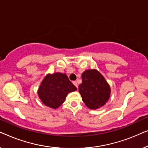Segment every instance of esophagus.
Masks as SVG:
<instances>
[{
	"mask_svg": "<svg viewBox=\"0 0 148 148\" xmlns=\"http://www.w3.org/2000/svg\"><path fill=\"white\" fill-rule=\"evenodd\" d=\"M73 84H74V86H75L77 88H78V84H77V82H73Z\"/></svg>",
	"mask_w": 148,
	"mask_h": 148,
	"instance_id": "34e87169",
	"label": "esophagus"
}]
</instances>
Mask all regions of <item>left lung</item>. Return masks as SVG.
I'll return each instance as SVG.
<instances>
[{"instance_id":"8db88e82","label":"left lung","mask_w":148,"mask_h":148,"mask_svg":"<svg viewBox=\"0 0 148 148\" xmlns=\"http://www.w3.org/2000/svg\"><path fill=\"white\" fill-rule=\"evenodd\" d=\"M82 83L79 92L82 100L90 109H98L106 104L110 97V88L102 75L96 69L82 73Z\"/></svg>"}]
</instances>
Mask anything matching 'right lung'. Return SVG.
I'll return each mask as SVG.
<instances>
[{"mask_svg": "<svg viewBox=\"0 0 148 148\" xmlns=\"http://www.w3.org/2000/svg\"><path fill=\"white\" fill-rule=\"evenodd\" d=\"M77 90L66 74L56 73L45 77L38 94L46 106L55 109L64 102L69 93Z\"/></svg>", "mask_w": 148, "mask_h": 148, "instance_id": "obj_1", "label": "right lung"}]
</instances>
